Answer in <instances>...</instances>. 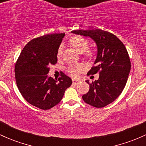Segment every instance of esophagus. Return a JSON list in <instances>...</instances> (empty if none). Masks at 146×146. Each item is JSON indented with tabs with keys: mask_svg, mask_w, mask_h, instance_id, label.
<instances>
[{
	"mask_svg": "<svg viewBox=\"0 0 146 146\" xmlns=\"http://www.w3.org/2000/svg\"><path fill=\"white\" fill-rule=\"evenodd\" d=\"M78 82H80V80H76V79H73V84H74V85H76V84H78Z\"/></svg>",
	"mask_w": 146,
	"mask_h": 146,
	"instance_id": "esophagus-1",
	"label": "esophagus"
}]
</instances>
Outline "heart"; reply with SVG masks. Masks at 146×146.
Here are the masks:
<instances>
[{"instance_id":"b5f03b06","label":"heart","mask_w":146,"mask_h":146,"mask_svg":"<svg viewBox=\"0 0 146 146\" xmlns=\"http://www.w3.org/2000/svg\"><path fill=\"white\" fill-rule=\"evenodd\" d=\"M69 44L80 54H83L87 58H92L94 55L93 51L88 49L90 46V42L87 38L82 36H74L70 38ZM63 54V46L60 45L56 51L57 58H61ZM83 70V66L80 64L71 65L67 68V73L70 76L76 78Z\"/></svg>"}]
</instances>
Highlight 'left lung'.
<instances>
[{"mask_svg":"<svg viewBox=\"0 0 146 146\" xmlns=\"http://www.w3.org/2000/svg\"><path fill=\"white\" fill-rule=\"evenodd\" d=\"M71 32L92 38L98 46L95 66L88 75L99 73V79L90 83L82 95L87 104L102 108L114 102L123 91L131 70V61L124 44L113 34L100 29H78Z\"/></svg>","mask_w":146,"mask_h":146,"instance_id":"8db88e82","label":"left lung"}]
</instances>
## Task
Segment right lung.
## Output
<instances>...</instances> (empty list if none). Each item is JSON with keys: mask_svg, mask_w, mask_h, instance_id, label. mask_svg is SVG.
I'll return each instance as SVG.
<instances>
[{"mask_svg": "<svg viewBox=\"0 0 146 146\" xmlns=\"http://www.w3.org/2000/svg\"><path fill=\"white\" fill-rule=\"evenodd\" d=\"M65 33L35 38L23 48L15 66L17 86L29 104L43 110L61 102L72 80L64 73L59 78L48 77L49 66L57 63L56 51Z\"/></svg>", "mask_w": 146, "mask_h": 146, "instance_id": "obj_1", "label": "right lung"}]
</instances>
